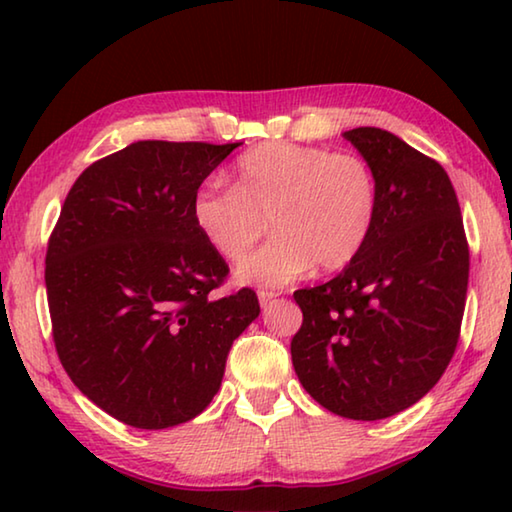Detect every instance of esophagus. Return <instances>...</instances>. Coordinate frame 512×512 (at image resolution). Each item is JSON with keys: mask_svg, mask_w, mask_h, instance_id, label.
Listing matches in <instances>:
<instances>
[{"mask_svg": "<svg viewBox=\"0 0 512 512\" xmlns=\"http://www.w3.org/2000/svg\"><path fill=\"white\" fill-rule=\"evenodd\" d=\"M257 298H259V302H262V307H266L268 302L277 298V293L275 291H257Z\"/></svg>", "mask_w": 512, "mask_h": 512, "instance_id": "esophagus-1", "label": "esophagus"}]
</instances>
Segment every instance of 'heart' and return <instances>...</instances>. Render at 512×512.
Segmentation results:
<instances>
[{"instance_id":"obj_1","label":"heart","mask_w":512,"mask_h":512,"mask_svg":"<svg viewBox=\"0 0 512 512\" xmlns=\"http://www.w3.org/2000/svg\"><path fill=\"white\" fill-rule=\"evenodd\" d=\"M377 203V178L361 155L268 142L237 160L232 189H196L192 219L230 264L253 253L271 219L277 237L239 268V280L282 287L314 264L323 271L352 264L368 244Z\"/></svg>"}]
</instances>
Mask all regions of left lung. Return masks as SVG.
I'll use <instances>...</instances> for the list:
<instances>
[{
  "mask_svg": "<svg viewBox=\"0 0 512 512\" xmlns=\"http://www.w3.org/2000/svg\"><path fill=\"white\" fill-rule=\"evenodd\" d=\"M377 178V219L345 271L293 293L291 361L305 391L341 418L409 409L454 357L470 277L461 207L440 164L375 126L343 133Z\"/></svg>",
  "mask_w": 512,
  "mask_h": 512,
  "instance_id": "left-lung-1",
  "label": "left lung"
}]
</instances>
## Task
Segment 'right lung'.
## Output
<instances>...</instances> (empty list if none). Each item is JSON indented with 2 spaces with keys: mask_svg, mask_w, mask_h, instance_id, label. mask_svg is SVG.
Returning a JSON list of instances; mask_svg holds the SVG:
<instances>
[{
  "mask_svg": "<svg viewBox=\"0 0 512 512\" xmlns=\"http://www.w3.org/2000/svg\"><path fill=\"white\" fill-rule=\"evenodd\" d=\"M237 144L135 142L92 162L51 230V336L69 379L119 422L167 429L221 388L228 352L259 316L253 289L216 298L225 259L192 198Z\"/></svg>",
  "mask_w": 512,
  "mask_h": 512,
  "instance_id": "1",
  "label": "right lung"
}]
</instances>
